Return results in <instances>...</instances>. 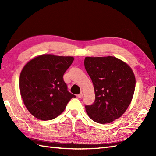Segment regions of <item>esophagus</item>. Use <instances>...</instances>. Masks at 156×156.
Returning a JSON list of instances; mask_svg holds the SVG:
<instances>
[{
    "label": "esophagus",
    "mask_w": 156,
    "mask_h": 156,
    "mask_svg": "<svg viewBox=\"0 0 156 156\" xmlns=\"http://www.w3.org/2000/svg\"><path fill=\"white\" fill-rule=\"evenodd\" d=\"M83 95H84V92L83 91H81L80 93L78 95V98H82V97H83Z\"/></svg>",
    "instance_id": "obj_1"
}]
</instances>
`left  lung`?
<instances>
[{
	"label": "left lung",
	"instance_id": "1",
	"mask_svg": "<svg viewBox=\"0 0 156 156\" xmlns=\"http://www.w3.org/2000/svg\"><path fill=\"white\" fill-rule=\"evenodd\" d=\"M84 66L94 85L95 101L85 105L92 121L105 124L119 118L133 98L135 78L129 66L115 57H86Z\"/></svg>",
	"mask_w": 156,
	"mask_h": 156
}]
</instances>
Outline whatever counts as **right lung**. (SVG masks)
<instances>
[{"instance_id":"right-lung-1","label":"right lung","mask_w":156,"mask_h":156,"mask_svg":"<svg viewBox=\"0 0 156 156\" xmlns=\"http://www.w3.org/2000/svg\"><path fill=\"white\" fill-rule=\"evenodd\" d=\"M74 58L41 55L29 61L23 68L19 88L23 102L35 117L51 120L64 111L76 96L68 90L63 76Z\"/></svg>"}]
</instances>
